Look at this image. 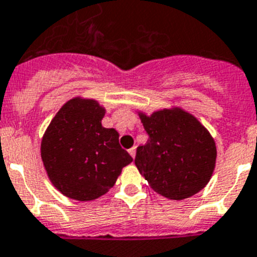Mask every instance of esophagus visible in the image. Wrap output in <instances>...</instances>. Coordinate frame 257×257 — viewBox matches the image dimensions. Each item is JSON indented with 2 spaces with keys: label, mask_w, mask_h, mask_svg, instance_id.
<instances>
[{
  "label": "esophagus",
  "mask_w": 257,
  "mask_h": 257,
  "mask_svg": "<svg viewBox=\"0 0 257 257\" xmlns=\"http://www.w3.org/2000/svg\"><path fill=\"white\" fill-rule=\"evenodd\" d=\"M129 154H131V156L135 159L136 158V147H132L131 150H129Z\"/></svg>",
  "instance_id": "obj_1"
}]
</instances>
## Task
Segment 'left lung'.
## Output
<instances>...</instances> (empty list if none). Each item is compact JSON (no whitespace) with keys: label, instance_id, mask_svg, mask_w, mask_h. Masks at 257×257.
<instances>
[{"label":"left lung","instance_id":"1","mask_svg":"<svg viewBox=\"0 0 257 257\" xmlns=\"http://www.w3.org/2000/svg\"><path fill=\"white\" fill-rule=\"evenodd\" d=\"M149 140L138 146L136 167L155 193L182 200L206 187L216 167V142L208 129L181 107L137 111Z\"/></svg>","mask_w":257,"mask_h":257}]
</instances>
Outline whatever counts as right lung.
<instances>
[{
  "mask_svg": "<svg viewBox=\"0 0 257 257\" xmlns=\"http://www.w3.org/2000/svg\"><path fill=\"white\" fill-rule=\"evenodd\" d=\"M106 108L93 98L67 101L41 140V159L50 182L64 196L90 202L115 185L133 162L119 145V133L102 125Z\"/></svg>",
  "mask_w": 257,
  "mask_h": 257,
  "instance_id": "add662e5",
  "label": "right lung"
}]
</instances>
